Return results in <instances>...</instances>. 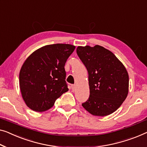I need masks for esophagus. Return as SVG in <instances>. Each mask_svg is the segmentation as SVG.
<instances>
[{
	"instance_id": "esophagus-1",
	"label": "esophagus",
	"mask_w": 147,
	"mask_h": 147,
	"mask_svg": "<svg viewBox=\"0 0 147 147\" xmlns=\"http://www.w3.org/2000/svg\"><path fill=\"white\" fill-rule=\"evenodd\" d=\"M71 88H72V90L73 92H74L76 90V84H73L71 86Z\"/></svg>"
}]
</instances>
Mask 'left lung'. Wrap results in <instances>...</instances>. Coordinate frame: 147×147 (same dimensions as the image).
I'll return each mask as SVG.
<instances>
[{
    "label": "left lung",
    "instance_id": "8db88e82",
    "mask_svg": "<svg viewBox=\"0 0 147 147\" xmlns=\"http://www.w3.org/2000/svg\"><path fill=\"white\" fill-rule=\"evenodd\" d=\"M76 53L88 73L90 96L82 106L93 115L114 112L126 99L129 74L112 52L102 46H78Z\"/></svg>",
    "mask_w": 147,
    "mask_h": 147
}]
</instances>
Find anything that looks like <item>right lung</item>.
Returning a JSON list of instances; mask_svg holds the SVG:
<instances>
[{
    "instance_id": "add662e5",
    "label": "right lung",
    "mask_w": 147,
    "mask_h": 147,
    "mask_svg": "<svg viewBox=\"0 0 147 147\" xmlns=\"http://www.w3.org/2000/svg\"><path fill=\"white\" fill-rule=\"evenodd\" d=\"M75 46L57 43L33 52L19 74L20 88L28 108L42 112L53 106L55 100L69 89L65 65Z\"/></svg>"
}]
</instances>
